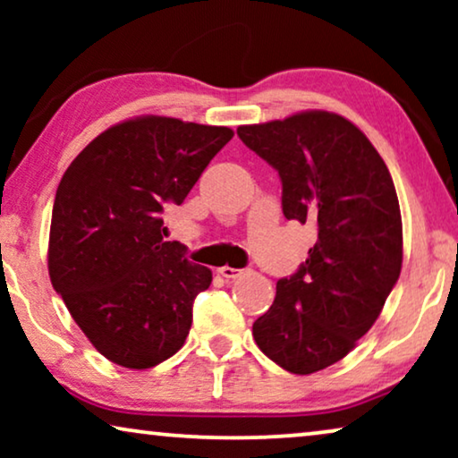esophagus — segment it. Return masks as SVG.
<instances>
[{
  "label": "esophagus",
  "instance_id": "obj_1",
  "mask_svg": "<svg viewBox=\"0 0 458 458\" xmlns=\"http://www.w3.org/2000/svg\"><path fill=\"white\" fill-rule=\"evenodd\" d=\"M218 273H221V277H225V279H237L242 275V268L221 267V268H218Z\"/></svg>",
  "mask_w": 458,
  "mask_h": 458
}]
</instances>
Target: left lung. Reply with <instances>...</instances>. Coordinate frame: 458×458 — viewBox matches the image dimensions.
I'll return each mask as SVG.
<instances>
[{
    "label": "left lung",
    "mask_w": 458,
    "mask_h": 458,
    "mask_svg": "<svg viewBox=\"0 0 458 458\" xmlns=\"http://www.w3.org/2000/svg\"><path fill=\"white\" fill-rule=\"evenodd\" d=\"M240 140L281 179L287 221L317 242L252 325L259 348L309 375L342 360L373 327L403 268V218L392 174L365 133L334 112L243 124Z\"/></svg>",
    "instance_id": "1"
}]
</instances>
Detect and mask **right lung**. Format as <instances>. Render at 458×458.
I'll list each match as a JSON object with an SVG mask.
<instances>
[{"label":"right lung","mask_w":458,"mask_h":458,"mask_svg":"<svg viewBox=\"0 0 458 458\" xmlns=\"http://www.w3.org/2000/svg\"><path fill=\"white\" fill-rule=\"evenodd\" d=\"M227 127L140 116L98 135L66 168L52 210L54 290L99 354L127 369L171 359L191 327L210 268L165 242L162 212L183 204Z\"/></svg>","instance_id":"right-lung-1"}]
</instances>
